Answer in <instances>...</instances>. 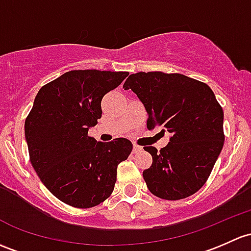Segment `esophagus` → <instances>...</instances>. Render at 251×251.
I'll list each match as a JSON object with an SVG mask.
<instances>
[{
	"label": "esophagus",
	"mask_w": 251,
	"mask_h": 251,
	"mask_svg": "<svg viewBox=\"0 0 251 251\" xmlns=\"http://www.w3.org/2000/svg\"><path fill=\"white\" fill-rule=\"evenodd\" d=\"M141 151H142V147L134 144V146H133V154H138V152H141Z\"/></svg>",
	"instance_id": "esophagus-1"
}]
</instances>
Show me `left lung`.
<instances>
[{
  "label": "left lung",
  "instance_id": "1",
  "mask_svg": "<svg viewBox=\"0 0 251 251\" xmlns=\"http://www.w3.org/2000/svg\"><path fill=\"white\" fill-rule=\"evenodd\" d=\"M123 88L138 96L148 113L147 127L170 132V142L150 152L152 163L143 172L148 189L163 200L186 199L204 185L224 141V112L205 83L179 73L138 72Z\"/></svg>",
  "mask_w": 251,
  "mask_h": 251
}]
</instances>
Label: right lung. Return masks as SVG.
I'll list each match as a JSON object with an SVG mask.
<instances>
[{
	"label": "right lung",
	"mask_w": 251,
	"mask_h": 251,
	"mask_svg": "<svg viewBox=\"0 0 251 251\" xmlns=\"http://www.w3.org/2000/svg\"><path fill=\"white\" fill-rule=\"evenodd\" d=\"M128 72L70 71L42 86L25 120L32 167L56 199L91 208L112 195L117 168L132 151L126 138L97 142L89 128L101 119V101Z\"/></svg>",
	"instance_id": "right-lung-1"
}]
</instances>
